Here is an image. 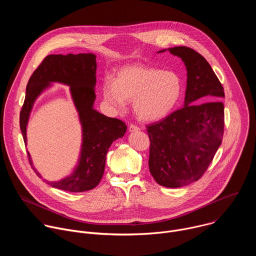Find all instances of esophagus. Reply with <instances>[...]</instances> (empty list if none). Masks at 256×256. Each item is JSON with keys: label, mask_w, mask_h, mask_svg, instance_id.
<instances>
[{"label": "esophagus", "mask_w": 256, "mask_h": 256, "mask_svg": "<svg viewBox=\"0 0 256 256\" xmlns=\"http://www.w3.org/2000/svg\"><path fill=\"white\" fill-rule=\"evenodd\" d=\"M128 130H130V132H138V130H140V128H138V126H136V124H130V126H128Z\"/></svg>", "instance_id": "obj_1"}]
</instances>
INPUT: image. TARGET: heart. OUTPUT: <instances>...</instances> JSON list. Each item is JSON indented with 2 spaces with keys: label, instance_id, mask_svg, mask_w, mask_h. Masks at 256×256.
<instances>
[{
  "label": "heart",
  "instance_id": "obj_1",
  "mask_svg": "<svg viewBox=\"0 0 256 256\" xmlns=\"http://www.w3.org/2000/svg\"><path fill=\"white\" fill-rule=\"evenodd\" d=\"M102 92L106 103L116 112L122 110L126 100H132L136 116L154 122L173 110L182 93V82L172 70L130 64L118 70L116 80L105 78Z\"/></svg>",
  "mask_w": 256,
  "mask_h": 256
}]
</instances>
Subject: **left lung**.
<instances>
[{
    "label": "left lung",
    "instance_id": "1",
    "mask_svg": "<svg viewBox=\"0 0 256 256\" xmlns=\"http://www.w3.org/2000/svg\"><path fill=\"white\" fill-rule=\"evenodd\" d=\"M184 62L188 83L184 106L147 126L149 169L158 184L181 188L206 171L224 134V88L206 60L186 46L168 50ZM165 50H160L163 52ZM202 98L212 101L202 104Z\"/></svg>",
    "mask_w": 256,
    "mask_h": 256
}]
</instances>
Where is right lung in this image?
I'll return each instance as SVG.
<instances>
[{
    "instance_id": "add662e5",
    "label": "right lung",
    "mask_w": 256,
    "mask_h": 256,
    "mask_svg": "<svg viewBox=\"0 0 256 256\" xmlns=\"http://www.w3.org/2000/svg\"><path fill=\"white\" fill-rule=\"evenodd\" d=\"M96 56L79 54L48 56L31 75L20 112V128L26 144V126L33 103L52 82L70 86L82 124L83 142L78 165L70 176L60 181H46L50 186L70 192H83L98 186L105 167L106 154L114 140L122 138L126 126L122 120L107 118L93 108L96 98ZM29 163L42 177L31 162Z\"/></svg>"
}]
</instances>
